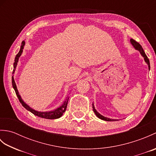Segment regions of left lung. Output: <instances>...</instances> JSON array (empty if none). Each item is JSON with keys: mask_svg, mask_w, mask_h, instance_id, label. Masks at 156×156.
Listing matches in <instances>:
<instances>
[{"mask_svg": "<svg viewBox=\"0 0 156 156\" xmlns=\"http://www.w3.org/2000/svg\"><path fill=\"white\" fill-rule=\"evenodd\" d=\"M130 41H131V43L132 44V45H133V47H134L135 49H137L138 51H140V54H141V55L143 56V57L144 58L145 61V62H146L147 64L149 69H150V60H149V59H148V58H147V56L146 55V54H145V52H144V51L143 48H142L141 45L140 44H139L138 42H137L136 41L134 40V39H131ZM92 109H93V111L94 112L95 115H97L99 119H102V120L107 121H118V120H116V119H108V118H107V117H103V116H102V115H101V114H99L98 112L97 111H96V109L94 108V105H93V104H92Z\"/></svg>", "mask_w": 156, "mask_h": 156, "instance_id": "1", "label": "left lung"}]
</instances>
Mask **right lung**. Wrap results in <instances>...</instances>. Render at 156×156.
<instances>
[{
    "instance_id": "add662e5",
    "label": "right lung",
    "mask_w": 156,
    "mask_h": 156,
    "mask_svg": "<svg viewBox=\"0 0 156 156\" xmlns=\"http://www.w3.org/2000/svg\"><path fill=\"white\" fill-rule=\"evenodd\" d=\"M25 45V41H22V44H21V49H20V50L19 51V53L17 54H16L15 59V62H14V64H13V72H12V74H14L15 70V68H16V66L17 65V62L19 60V58L20 56H21L22 52H23V47H24ZM12 87L14 88V90L16 92V94L17 96V97L19 98V100L21 102V105L24 107L27 110H28L29 111H30L31 112H32L33 114L37 116V117H41V118H44V119H58L59 117H61L63 113L66 111V108H67V105H68V99L69 98H68L65 101V102H64V104H63L60 107H59L58 108L55 109L54 111H49V112H39V111H36L34 109H32L31 108H30L27 105H26L23 101L21 99V97H20V95L19 94V92L17 90V88H16V84H15V82L14 80V78H13V76H12Z\"/></svg>"
}]
</instances>
